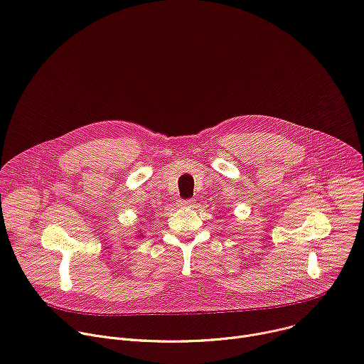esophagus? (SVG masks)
I'll use <instances>...</instances> for the list:
<instances>
[{"label": "esophagus", "mask_w": 364, "mask_h": 364, "mask_svg": "<svg viewBox=\"0 0 364 364\" xmlns=\"http://www.w3.org/2000/svg\"><path fill=\"white\" fill-rule=\"evenodd\" d=\"M193 200H190V199H187V200H178V206L180 208H191L193 206Z\"/></svg>", "instance_id": "esophagus-1"}]
</instances>
